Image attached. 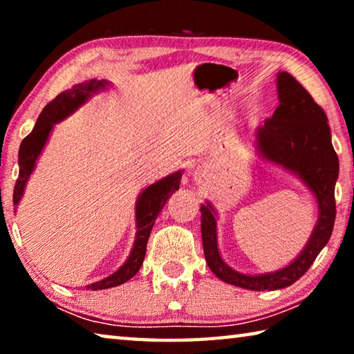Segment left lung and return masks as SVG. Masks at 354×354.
I'll use <instances>...</instances> for the list:
<instances>
[{"mask_svg": "<svg viewBox=\"0 0 354 354\" xmlns=\"http://www.w3.org/2000/svg\"><path fill=\"white\" fill-rule=\"evenodd\" d=\"M279 106L254 131L261 158L283 165L299 176L319 205V220L304 250L295 261L278 272L243 274L232 270L220 257L217 221L212 206L201 205V236L206 262L214 274L227 284L250 290L284 289L303 277L331 237L335 220L334 187L339 176V158L331 143L328 117L295 77L278 73Z\"/></svg>", "mask_w": 354, "mask_h": 354, "instance_id": "obj_1", "label": "left lung"}]
</instances>
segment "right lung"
<instances>
[{"label":"right lung","mask_w":354,"mask_h":354,"mask_svg":"<svg viewBox=\"0 0 354 354\" xmlns=\"http://www.w3.org/2000/svg\"><path fill=\"white\" fill-rule=\"evenodd\" d=\"M107 86V81L101 80H91L81 84H76L68 91H64L59 93L57 97L50 101L44 111L35 122L34 129L29 133L25 139H23L19 151V178H17L15 189H14V206L17 207L19 201L21 200L23 192H25V185L28 183L29 176L35 167V160L44 149L45 143L50 137V133L53 129V124L59 123L61 120L67 118L71 115L77 107L82 106L86 101L92 97L93 93H97L101 88ZM183 171L179 170L173 175L167 176L160 181L154 183L142 192L139 200L136 205V223H137V232H136V241L134 247L128 261L118 268L115 273H112L111 277L98 281V283L86 286L87 290H103L109 289V287H115L123 283H127L134 274L140 270L143 259H145L147 253V243L149 232L153 230V225L156 218H158L159 212L162 211L167 200L175 194L179 189V183H181Z\"/></svg>","instance_id":"right-lung-1"}]
</instances>
